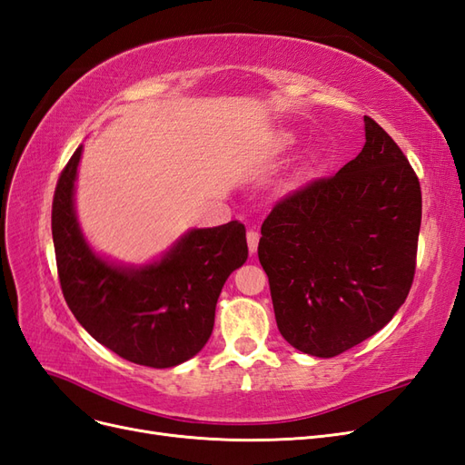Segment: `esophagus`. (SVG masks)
Returning <instances> with one entry per match:
<instances>
[{
    "instance_id": "esophagus-1",
    "label": "esophagus",
    "mask_w": 465,
    "mask_h": 465,
    "mask_svg": "<svg viewBox=\"0 0 465 465\" xmlns=\"http://www.w3.org/2000/svg\"><path fill=\"white\" fill-rule=\"evenodd\" d=\"M246 241H248V250H250V254H254L256 248H258V241H260V234H258V231L250 229V231L246 232Z\"/></svg>"
}]
</instances>
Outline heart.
<instances>
[{
  "label": "heart",
  "mask_w": 465,
  "mask_h": 465,
  "mask_svg": "<svg viewBox=\"0 0 465 465\" xmlns=\"http://www.w3.org/2000/svg\"><path fill=\"white\" fill-rule=\"evenodd\" d=\"M279 142H281V145H283V147H292L294 143L299 142V137H297V134H292V132H285V134H281Z\"/></svg>",
  "instance_id": "1"
}]
</instances>
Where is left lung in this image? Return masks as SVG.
<instances>
[{
    "instance_id": "1",
    "label": "left lung",
    "mask_w": 465,
    "mask_h": 465,
    "mask_svg": "<svg viewBox=\"0 0 465 465\" xmlns=\"http://www.w3.org/2000/svg\"><path fill=\"white\" fill-rule=\"evenodd\" d=\"M364 139L340 173L289 193L262 224L258 258L277 328L312 357L330 359L369 340L413 283L419 178L369 116Z\"/></svg>"
}]
</instances>
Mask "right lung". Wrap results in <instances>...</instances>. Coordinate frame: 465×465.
Masks as SVG:
<instances>
[{"instance_id": "obj_1", "label": "right lung", "mask_w": 465, "mask_h": 465, "mask_svg": "<svg viewBox=\"0 0 465 465\" xmlns=\"http://www.w3.org/2000/svg\"><path fill=\"white\" fill-rule=\"evenodd\" d=\"M83 145L65 164L52 203V238L64 299L98 343L122 359L171 369L198 355L229 275L248 258L246 229L231 221L190 229L149 263L112 262L93 250L75 211Z\"/></svg>"}]
</instances>
